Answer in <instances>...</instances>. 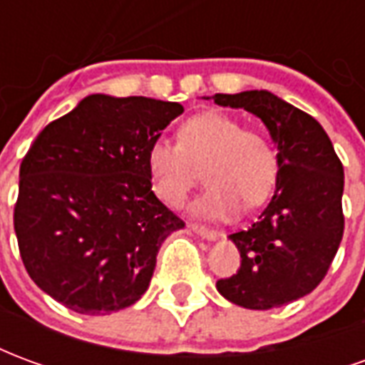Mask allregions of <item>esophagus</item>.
Listing matches in <instances>:
<instances>
[{
    "mask_svg": "<svg viewBox=\"0 0 365 365\" xmlns=\"http://www.w3.org/2000/svg\"><path fill=\"white\" fill-rule=\"evenodd\" d=\"M190 229L199 235V237L207 238V240H215V238H219L222 235L221 230H215L209 229V227H203V225H197V222H190Z\"/></svg>",
    "mask_w": 365,
    "mask_h": 365,
    "instance_id": "obj_1",
    "label": "esophagus"
}]
</instances>
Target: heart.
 <instances>
[{
    "mask_svg": "<svg viewBox=\"0 0 365 365\" xmlns=\"http://www.w3.org/2000/svg\"><path fill=\"white\" fill-rule=\"evenodd\" d=\"M175 140L156 138L146 150L152 187L170 207L183 205L205 172L209 187L195 201V213L227 221L246 209L260 207L272 195L279 160L266 135L230 115L197 113L178 127Z\"/></svg>",
    "mask_w": 365,
    "mask_h": 365,
    "instance_id": "obj_1",
    "label": "heart"
}]
</instances>
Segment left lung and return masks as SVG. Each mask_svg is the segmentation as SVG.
I'll list each match as a JSON object with an SVG mask.
<instances>
[{"mask_svg": "<svg viewBox=\"0 0 365 365\" xmlns=\"http://www.w3.org/2000/svg\"><path fill=\"white\" fill-rule=\"evenodd\" d=\"M213 99L260 117L279 160L269 205L252 227L230 235L240 268L219 279L217 289L245 309L287 305L311 293L336 256L344 235V168L319 120L274 93L252 90Z\"/></svg>", "mask_w": 365, "mask_h": 365, "instance_id": "1", "label": "left lung"}]
</instances>
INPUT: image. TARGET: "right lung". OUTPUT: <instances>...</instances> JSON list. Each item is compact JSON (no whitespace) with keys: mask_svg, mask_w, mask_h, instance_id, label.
I'll return each instance as SVG.
<instances>
[{"mask_svg":"<svg viewBox=\"0 0 365 365\" xmlns=\"http://www.w3.org/2000/svg\"><path fill=\"white\" fill-rule=\"evenodd\" d=\"M174 101L88 96L36 136L13 211L31 279L76 313L143 297L166 237L185 222L152 191L146 150L182 115Z\"/></svg>","mask_w":365,"mask_h":365,"instance_id":"1","label":"right lung"}]
</instances>
